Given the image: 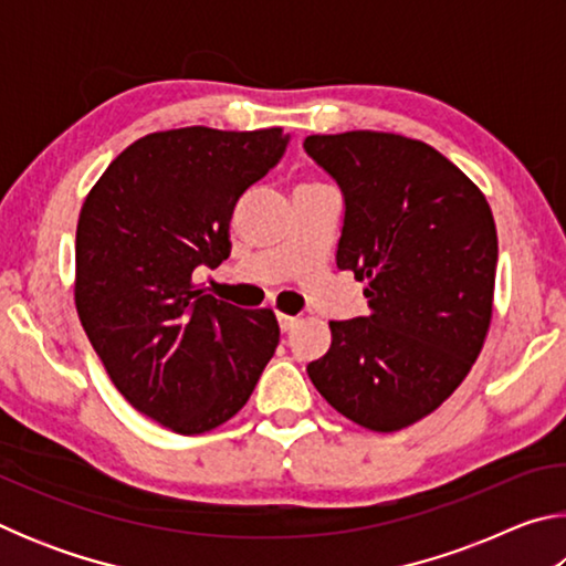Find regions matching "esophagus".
Segmentation results:
<instances>
[{
	"instance_id": "1",
	"label": "esophagus",
	"mask_w": 566,
	"mask_h": 566,
	"mask_svg": "<svg viewBox=\"0 0 566 566\" xmlns=\"http://www.w3.org/2000/svg\"><path fill=\"white\" fill-rule=\"evenodd\" d=\"M276 319H280V329L282 332H290L294 324L300 322V317H294V314H280V317H276Z\"/></svg>"
}]
</instances>
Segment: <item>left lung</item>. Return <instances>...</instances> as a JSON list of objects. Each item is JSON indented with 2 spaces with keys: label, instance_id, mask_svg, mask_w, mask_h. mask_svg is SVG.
Returning <instances> with one entry per match:
<instances>
[{
  "label": "left lung",
  "instance_id": "obj_1",
  "mask_svg": "<svg viewBox=\"0 0 566 566\" xmlns=\"http://www.w3.org/2000/svg\"><path fill=\"white\" fill-rule=\"evenodd\" d=\"M304 149L344 195L339 270L367 280V317L329 322L306 375L371 432H399L462 385L492 322L496 227L462 169L389 132L312 134Z\"/></svg>",
  "mask_w": 566,
  "mask_h": 566
}]
</instances>
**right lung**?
Masks as SVG:
<instances>
[{"label":"right lung","mask_w":566,"mask_h":566,"mask_svg":"<svg viewBox=\"0 0 566 566\" xmlns=\"http://www.w3.org/2000/svg\"><path fill=\"white\" fill-rule=\"evenodd\" d=\"M282 127L147 134L104 169L76 222V314L114 387L177 434L247 405L280 344L272 310L202 294L229 256L239 197L282 159Z\"/></svg>","instance_id":"obj_1"}]
</instances>
